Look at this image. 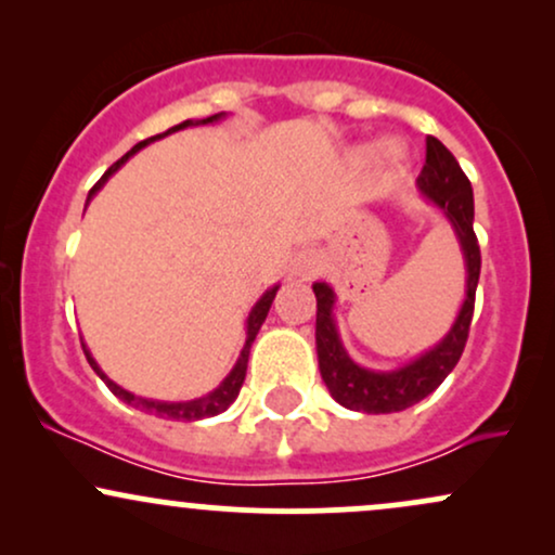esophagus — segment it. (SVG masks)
Masks as SVG:
<instances>
[{"label":"esophagus","instance_id":"obj_1","mask_svg":"<svg viewBox=\"0 0 555 555\" xmlns=\"http://www.w3.org/2000/svg\"><path fill=\"white\" fill-rule=\"evenodd\" d=\"M321 273V256L310 247H302V250L295 253V258L289 260V276L299 279V282H308Z\"/></svg>","mask_w":555,"mask_h":555}]
</instances>
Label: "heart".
<instances>
[{
	"mask_svg": "<svg viewBox=\"0 0 555 555\" xmlns=\"http://www.w3.org/2000/svg\"><path fill=\"white\" fill-rule=\"evenodd\" d=\"M404 156V149H401L397 140H388V143H384V149H380V158H384V164H388V167H397Z\"/></svg>",
	"mask_w": 555,
	"mask_h": 555,
	"instance_id": "b5f03b06",
	"label": "heart"
}]
</instances>
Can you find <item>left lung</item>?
I'll return each mask as SVG.
<instances>
[{
    "label": "left lung",
    "mask_w": 555,
    "mask_h": 555,
    "mask_svg": "<svg viewBox=\"0 0 555 555\" xmlns=\"http://www.w3.org/2000/svg\"><path fill=\"white\" fill-rule=\"evenodd\" d=\"M425 167L417 177V190L425 201H430L449 227L454 229L460 240L464 271H467V289H464V302L451 323L449 334L443 336L428 352L417 354L415 360L404 362L393 371H371L362 367L349 358L339 339L336 328L334 305L336 295L326 282H315L313 292L318 299L315 313V352L318 367H321L323 384L328 386L331 397L341 406L354 412H367V415H388V412H401L406 406L423 401L428 393L443 384V378L460 362L464 344L469 336V323H473L475 310V289L480 279V245L475 237V201L473 184L464 175L460 162L438 138L425 140Z\"/></svg>",
    "instance_id": "8db88e82"
}]
</instances>
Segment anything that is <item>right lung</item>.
Segmentation results:
<instances>
[{
    "label": "right lung",
    "instance_id": "obj_1",
    "mask_svg": "<svg viewBox=\"0 0 555 555\" xmlns=\"http://www.w3.org/2000/svg\"><path fill=\"white\" fill-rule=\"evenodd\" d=\"M224 117H227V114H224V112H219V114H214V117L195 119V122H193V119H184L182 125H175V127H171V130L162 132V135H154V138H149V140H140L138 145H132V149L127 151V154H125L122 158H119L117 164H112V167L106 169V175L101 177V180L93 184V190H91V193H88V203H91V197H93L95 193H99L101 188H104V182L109 180V177L114 175V171H117L119 167H122V164H125L127 158H130L132 154H138L140 149H145V145L154 143V140H162V138L171 135V132L184 130V127L211 125V122H219V119H224ZM276 292H279V284H276V286H271V289H266V292H263V297H260L258 302L253 305L250 315H247V331H245L247 336H245V347H242V352H240L237 362H234V367H232V371H229L227 378L221 380V384L216 386L214 391H208L206 397H201V399H190V401H158V399L135 397V393L127 391V388H122V386H117V384H114V380L109 378V375H106L104 371H101L99 362H95V360H93V354L88 352L86 344H82V352H86V358H88V362H91V367L95 371V375H99V378L104 380L106 386H109V391L114 393V397L122 399L125 404L135 406V410H140V412H145V415H156V417H164V420H177V423H195V420L221 415V412H224L227 406L232 404L234 399H237V393H240V388H242V380H245V373H247V358H250V347H253V341H256V336H258L260 326H263L266 315H269L271 302H273V297H276Z\"/></svg>",
    "mask_w": 555,
    "mask_h": 555
}]
</instances>
